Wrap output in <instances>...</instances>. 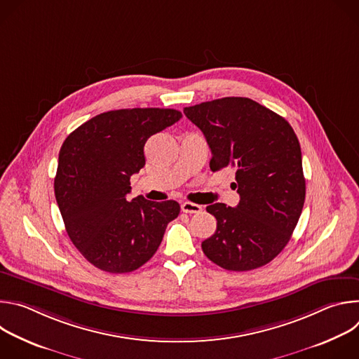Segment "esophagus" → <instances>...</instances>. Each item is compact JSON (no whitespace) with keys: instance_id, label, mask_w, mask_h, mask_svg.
Here are the masks:
<instances>
[{"instance_id":"esophagus-1","label":"esophagus","mask_w":359,"mask_h":359,"mask_svg":"<svg viewBox=\"0 0 359 359\" xmlns=\"http://www.w3.org/2000/svg\"><path fill=\"white\" fill-rule=\"evenodd\" d=\"M203 209L200 204H196V203H190V201H184L182 203V212L184 213H189V215H193V213H200Z\"/></svg>"}]
</instances>
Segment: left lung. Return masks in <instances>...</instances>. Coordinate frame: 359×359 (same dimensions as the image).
I'll return each mask as SVG.
<instances>
[{
    "instance_id": "left-lung-1",
    "label": "left lung",
    "mask_w": 359,
    "mask_h": 359,
    "mask_svg": "<svg viewBox=\"0 0 359 359\" xmlns=\"http://www.w3.org/2000/svg\"><path fill=\"white\" fill-rule=\"evenodd\" d=\"M183 112L209 143L210 169H234L240 194L236 208H206L217 229L201 243L203 252L230 271L266 266L290 241L304 206L297 135L283 116L248 97L215 99Z\"/></svg>"
}]
</instances>
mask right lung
<instances>
[{"label": "right lung", "mask_w": 359, "mask_h": 359, "mask_svg": "<svg viewBox=\"0 0 359 359\" xmlns=\"http://www.w3.org/2000/svg\"><path fill=\"white\" fill-rule=\"evenodd\" d=\"M182 118L176 109L133 108L96 115L62 143L55 197L67 233L96 269L122 274L159 248L179 203L129 200L130 176L144 166L146 140Z\"/></svg>", "instance_id": "obj_1"}]
</instances>
